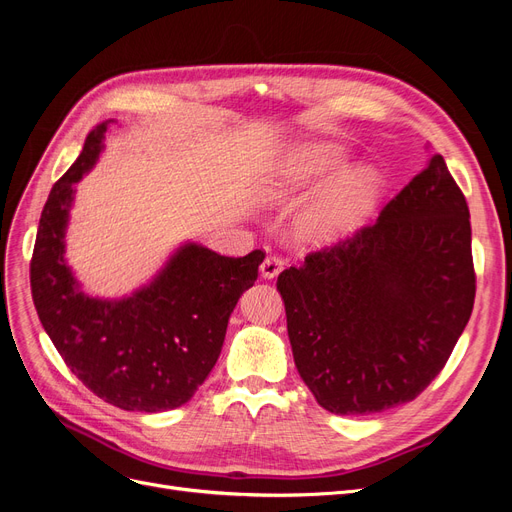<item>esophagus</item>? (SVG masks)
Returning <instances> with one entry per match:
<instances>
[{
	"mask_svg": "<svg viewBox=\"0 0 512 512\" xmlns=\"http://www.w3.org/2000/svg\"><path fill=\"white\" fill-rule=\"evenodd\" d=\"M282 269H284V258L277 256V254H269L265 260H262L260 275L265 277V280H273V277L280 275Z\"/></svg>",
	"mask_w": 512,
	"mask_h": 512,
	"instance_id": "obj_1",
	"label": "esophagus"
}]
</instances>
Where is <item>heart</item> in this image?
<instances>
[{
  "label": "heart",
  "mask_w": 512,
  "mask_h": 512,
  "mask_svg": "<svg viewBox=\"0 0 512 512\" xmlns=\"http://www.w3.org/2000/svg\"><path fill=\"white\" fill-rule=\"evenodd\" d=\"M342 156L327 145H309L294 153L282 181V192L292 194L329 179L342 168ZM382 196V177L374 168H356L331 181L307 207L299 228L312 241H335L359 228Z\"/></svg>",
  "instance_id": "b5f03b06"
}]
</instances>
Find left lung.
<instances>
[{"label":"left lung","instance_id":"8db88e82","mask_svg":"<svg viewBox=\"0 0 512 512\" xmlns=\"http://www.w3.org/2000/svg\"><path fill=\"white\" fill-rule=\"evenodd\" d=\"M307 389L333 414H371L421 395L474 307L466 196L440 153L378 220L277 277Z\"/></svg>","mask_w":512,"mask_h":512}]
</instances>
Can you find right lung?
<instances>
[{
	"mask_svg": "<svg viewBox=\"0 0 512 512\" xmlns=\"http://www.w3.org/2000/svg\"><path fill=\"white\" fill-rule=\"evenodd\" d=\"M108 121L49 194L34 245L32 297L61 359L91 393L121 410L164 412L190 401L222 352L228 318L252 288L265 252L220 256L185 243L153 282L123 299H96L74 280L66 226L79 183L98 162Z\"/></svg>",
	"mask_w": 512,
	"mask_h": 512,
	"instance_id": "1",
	"label": "right lung"
}]
</instances>
